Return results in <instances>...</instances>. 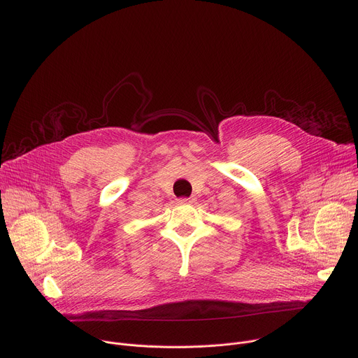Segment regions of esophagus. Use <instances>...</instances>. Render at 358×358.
I'll list each match as a JSON object with an SVG mask.
<instances>
[{"mask_svg":"<svg viewBox=\"0 0 358 358\" xmlns=\"http://www.w3.org/2000/svg\"><path fill=\"white\" fill-rule=\"evenodd\" d=\"M178 201L182 203V204H192V203L196 201V199L194 197H188V199H180Z\"/></svg>","mask_w":358,"mask_h":358,"instance_id":"obj_1","label":"esophagus"}]
</instances>
